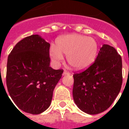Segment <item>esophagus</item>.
Segmentation results:
<instances>
[{
  "label": "esophagus",
  "instance_id": "obj_1",
  "mask_svg": "<svg viewBox=\"0 0 129 129\" xmlns=\"http://www.w3.org/2000/svg\"><path fill=\"white\" fill-rule=\"evenodd\" d=\"M68 74H70V73L66 71V70H64V71L63 72V73H62V75H68Z\"/></svg>",
  "mask_w": 129,
  "mask_h": 129
}]
</instances>
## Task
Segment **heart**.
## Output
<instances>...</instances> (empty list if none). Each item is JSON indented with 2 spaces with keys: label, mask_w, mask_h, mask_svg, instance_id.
Wrapping results in <instances>:
<instances>
[{
  "label": "heart",
  "mask_w": 129,
  "mask_h": 129,
  "mask_svg": "<svg viewBox=\"0 0 129 129\" xmlns=\"http://www.w3.org/2000/svg\"><path fill=\"white\" fill-rule=\"evenodd\" d=\"M99 51L98 42L92 37L79 34H70L60 37L55 48H51L50 55L55 64L67 55L68 63L77 70H85L95 61Z\"/></svg>",
  "instance_id": "1"
}]
</instances>
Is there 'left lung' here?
<instances>
[{
  "label": "left lung",
  "mask_w": 129,
  "mask_h": 129,
  "mask_svg": "<svg viewBox=\"0 0 129 129\" xmlns=\"http://www.w3.org/2000/svg\"><path fill=\"white\" fill-rule=\"evenodd\" d=\"M73 77V98L79 109L88 114L103 112L120 92L121 57L114 48L103 44L94 63Z\"/></svg>",
  "instance_id": "8db88e82"
}]
</instances>
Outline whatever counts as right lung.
I'll use <instances>...</instances> for the list:
<instances>
[{
	"mask_svg": "<svg viewBox=\"0 0 129 129\" xmlns=\"http://www.w3.org/2000/svg\"><path fill=\"white\" fill-rule=\"evenodd\" d=\"M50 46L39 35H32L17 43L8 55V90L15 104L27 113L39 114L50 107L62 76L63 70L50 67Z\"/></svg>",
	"mask_w": 129,
	"mask_h": 129,
	"instance_id": "right-lung-1",
	"label": "right lung"
}]
</instances>
